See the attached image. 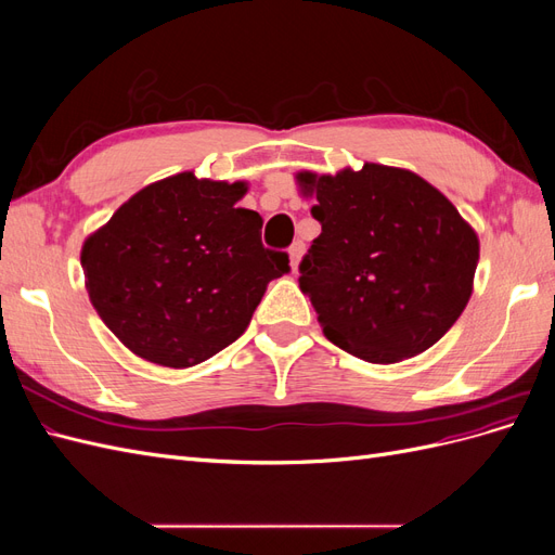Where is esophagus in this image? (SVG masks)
I'll use <instances>...</instances> for the list:
<instances>
[{"mask_svg": "<svg viewBox=\"0 0 555 555\" xmlns=\"http://www.w3.org/2000/svg\"><path fill=\"white\" fill-rule=\"evenodd\" d=\"M304 251H306V243H304V241H296V243L289 247V259H292V271H294V273L298 271L300 259H304Z\"/></svg>", "mask_w": 555, "mask_h": 555, "instance_id": "1", "label": "esophagus"}]
</instances>
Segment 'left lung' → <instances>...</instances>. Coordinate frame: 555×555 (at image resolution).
Here are the masks:
<instances>
[{"label": "left lung", "mask_w": 555, "mask_h": 555, "mask_svg": "<svg viewBox=\"0 0 555 555\" xmlns=\"http://www.w3.org/2000/svg\"><path fill=\"white\" fill-rule=\"evenodd\" d=\"M322 233L300 261L324 335L367 363L422 354L473 296L479 238L456 206L408 169L365 162L296 173Z\"/></svg>", "instance_id": "1"}]
</instances>
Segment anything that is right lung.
Instances as JSON below:
<instances>
[{"label":"right lung","instance_id":"add662e5","mask_svg":"<svg viewBox=\"0 0 555 555\" xmlns=\"http://www.w3.org/2000/svg\"><path fill=\"white\" fill-rule=\"evenodd\" d=\"M247 182L184 171L147 184L82 243L86 287L133 354L166 367L215 357L245 333L289 257L261 245Z\"/></svg>","mask_w":555,"mask_h":555}]
</instances>
